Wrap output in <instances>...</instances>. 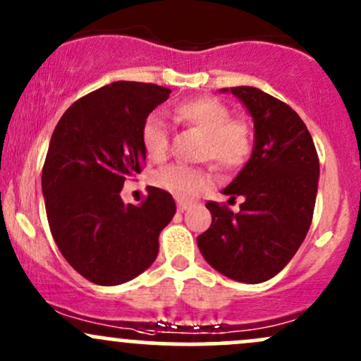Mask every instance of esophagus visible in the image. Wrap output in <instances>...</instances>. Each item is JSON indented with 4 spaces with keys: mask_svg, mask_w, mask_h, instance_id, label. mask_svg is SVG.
Here are the masks:
<instances>
[{
    "mask_svg": "<svg viewBox=\"0 0 361 361\" xmlns=\"http://www.w3.org/2000/svg\"><path fill=\"white\" fill-rule=\"evenodd\" d=\"M177 208H179V212H185L189 208V203H185V201H177Z\"/></svg>",
    "mask_w": 361,
    "mask_h": 361,
    "instance_id": "esophagus-1",
    "label": "esophagus"
}]
</instances>
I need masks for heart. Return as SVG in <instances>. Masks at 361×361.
<instances>
[{"label": "heart", "instance_id": "1", "mask_svg": "<svg viewBox=\"0 0 361 361\" xmlns=\"http://www.w3.org/2000/svg\"><path fill=\"white\" fill-rule=\"evenodd\" d=\"M173 118L184 126L195 127L204 134L201 158L212 160L224 170L239 169L251 153V130L243 120L231 118L227 104L212 96L188 99L176 104ZM141 142L151 160L158 161L169 149V130L158 115H149L141 127ZM153 184L179 200H191L212 184V176L204 169L170 165L153 173Z\"/></svg>", "mask_w": 361, "mask_h": 361}]
</instances>
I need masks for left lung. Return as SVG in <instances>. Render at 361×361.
Here are the masks:
<instances>
[{"label": "left lung", "instance_id": "left-lung-1", "mask_svg": "<svg viewBox=\"0 0 361 361\" xmlns=\"http://www.w3.org/2000/svg\"><path fill=\"white\" fill-rule=\"evenodd\" d=\"M232 92L253 118L250 160L224 195L243 196L239 213L208 201L212 226L197 247L222 275L259 284L277 275L296 255L312 224L320 165L315 145L300 115L257 87Z\"/></svg>", "mask_w": 361, "mask_h": 361}]
</instances>
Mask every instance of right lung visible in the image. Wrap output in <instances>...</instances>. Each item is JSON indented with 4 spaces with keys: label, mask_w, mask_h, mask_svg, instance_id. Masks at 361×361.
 I'll return each mask as SVG.
<instances>
[{
    "label": "right lung",
    "mask_w": 361,
    "mask_h": 361,
    "mask_svg": "<svg viewBox=\"0 0 361 361\" xmlns=\"http://www.w3.org/2000/svg\"><path fill=\"white\" fill-rule=\"evenodd\" d=\"M169 94L157 84L111 82L73 103L53 130L41 180L48 224L63 258L94 284L145 272L176 215L172 195L153 185L139 204L120 197L146 160L142 123Z\"/></svg>",
    "instance_id": "add662e5"
}]
</instances>
